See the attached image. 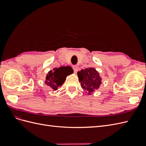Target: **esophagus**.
I'll list each match as a JSON object with an SVG mask.
<instances>
[{
	"mask_svg": "<svg viewBox=\"0 0 146 146\" xmlns=\"http://www.w3.org/2000/svg\"><path fill=\"white\" fill-rule=\"evenodd\" d=\"M72 68H73V69H74V72H75V73H76V72H77V70H78V66H74Z\"/></svg>",
	"mask_w": 146,
	"mask_h": 146,
	"instance_id": "34e87169",
	"label": "esophagus"
}]
</instances>
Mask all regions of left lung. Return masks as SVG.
<instances>
[{"label":"left lung","instance_id":"1","mask_svg":"<svg viewBox=\"0 0 146 146\" xmlns=\"http://www.w3.org/2000/svg\"><path fill=\"white\" fill-rule=\"evenodd\" d=\"M77 75L82 88L88 94H91L92 92L98 90L102 83V78L99 72L92 68L82 69L77 72Z\"/></svg>","mask_w":146,"mask_h":146}]
</instances>
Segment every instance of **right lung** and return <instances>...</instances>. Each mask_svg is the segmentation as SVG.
I'll return each instance as SVG.
<instances>
[{
    "instance_id": "1",
    "label": "right lung",
    "mask_w": 146,
    "mask_h": 146,
    "mask_svg": "<svg viewBox=\"0 0 146 146\" xmlns=\"http://www.w3.org/2000/svg\"><path fill=\"white\" fill-rule=\"evenodd\" d=\"M73 73V69L70 66H61L58 68H54L48 72L47 75L45 83L52 90H56L64 82L68 75Z\"/></svg>"
}]
</instances>
